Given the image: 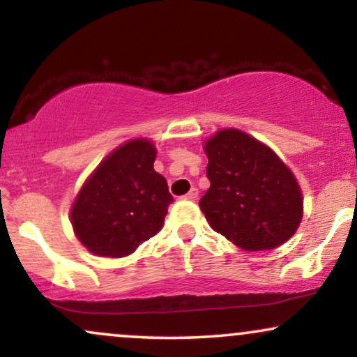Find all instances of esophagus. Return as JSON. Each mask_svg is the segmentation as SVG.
I'll use <instances>...</instances> for the list:
<instances>
[{"mask_svg": "<svg viewBox=\"0 0 357 357\" xmlns=\"http://www.w3.org/2000/svg\"><path fill=\"white\" fill-rule=\"evenodd\" d=\"M183 198L190 199V202H195V199H198V190H196V188H191V190L188 191Z\"/></svg>", "mask_w": 357, "mask_h": 357, "instance_id": "1", "label": "esophagus"}]
</instances>
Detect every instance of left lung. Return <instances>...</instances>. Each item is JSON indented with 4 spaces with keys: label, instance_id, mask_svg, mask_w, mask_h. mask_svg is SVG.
<instances>
[{
    "label": "left lung",
    "instance_id": "8db88e82",
    "mask_svg": "<svg viewBox=\"0 0 357 357\" xmlns=\"http://www.w3.org/2000/svg\"><path fill=\"white\" fill-rule=\"evenodd\" d=\"M210 188L199 208L210 227L247 252L280 247L304 216L301 186L272 149L240 129L204 141Z\"/></svg>",
    "mask_w": 357,
    "mask_h": 357
}]
</instances>
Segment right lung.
<instances>
[{
	"instance_id": "add662e5",
	"label": "right lung",
	"mask_w": 357,
	"mask_h": 357,
	"mask_svg": "<svg viewBox=\"0 0 357 357\" xmlns=\"http://www.w3.org/2000/svg\"><path fill=\"white\" fill-rule=\"evenodd\" d=\"M155 146L130 139L105 155L82 184L70 210L73 233L89 252L121 258L162 228L173 196L154 171Z\"/></svg>"
}]
</instances>
